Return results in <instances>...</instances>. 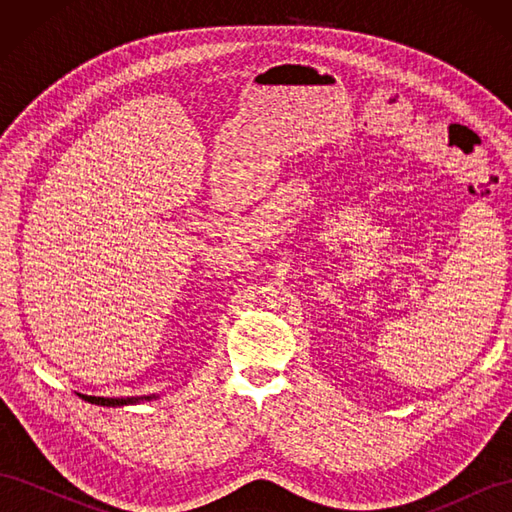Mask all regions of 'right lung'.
<instances>
[{
    "instance_id": "obj_1",
    "label": "right lung",
    "mask_w": 512,
    "mask_h": 512,
    "mask_svg": "<svg viewBox=\"0 0 512 512\" xmlns=\"http://www.w3.org/2000/svg\"><path fill=\"white\" fill-rule=\"evenodd\" d=\"M89 404H98V406H126V404H136L138 399L134 397H91V395H81ZM149 399V397H147Z\"/></svg>"
}]
</instances>
